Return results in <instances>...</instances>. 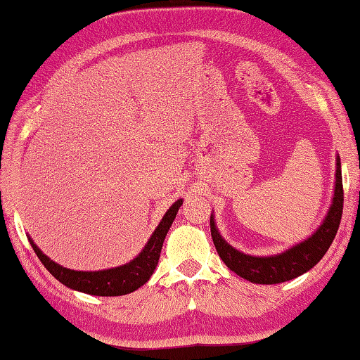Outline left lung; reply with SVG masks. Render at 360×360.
I'll use <instances>...</instances> for the list:
<instances>
[{"label": "left lung", "mask_w": 360, "mask_h": 360, "mask_svg": "<svg viewBox=\"0 0 360 360\" xmlns=\"http://www.w3.org/2000/svg\"><path fill=\"white\" fill-rule=\"evenodd\" d=\"M343 198L341 165L340 158H337V182H335L333 202L324 222L313 236L278 255L254 257V255H246L227 245L219 235L214 221L211 217V236L214 241L216 251L231 271H235L236 275L248 279V281L255 284H278L289 281V279H294L311 270L324 257L340 227L341 214H343Z\"/></svg>", "instance_id": "1"}]
</instances>
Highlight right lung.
Instances as JSON below:
<instances>
[{
	"mask_svg": "<svg viewBox=\"0 0 360 360\" xmlns=\"http://www.w3.org/2000/svg\"><path fill=\"white\" fill-rule=\"evenodd\" d=\"M182 205V200H178L172 208L167 211L163 216L162 222L158 224L154 233L144 246L141 254L136 259H133L130 264L122 265L117 268H111V270L103 271H75L70 268L60 266L56 262H52L41 252V249L30 240L33 251L38 255L51 275L57 278L60 283L65 284L66 288L75 289L84 294L90 295H100V297H117L125 295L130 292L141 288L143 284L148 283V279L152 276L155 266L158 264V257H160V251L163 246V240L168 233L169 227L176 217V212L179 211Z\"/></svg>",
	"mask_w": 360,
	"mask_h": 360,
	"instance_id": "obj_1",
	"label": "right lung"
}]
</instances>
